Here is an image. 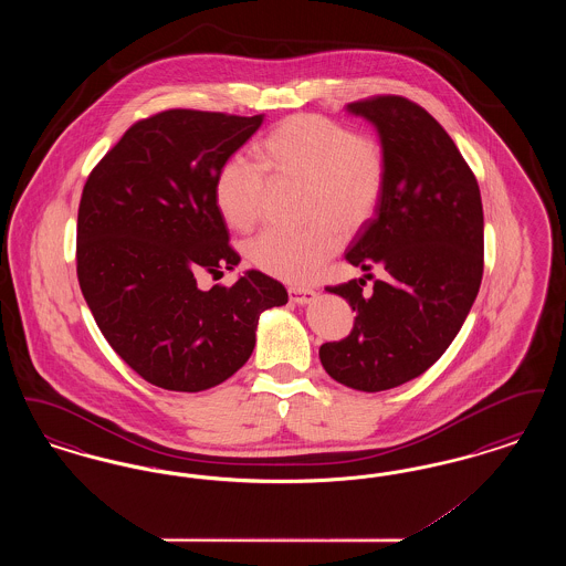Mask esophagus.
I'll return each mask as SVG.
<instances>
[{
    "label": "esophagus",
    "mask_w": 566,
    "mask_h": 566,
    "mask_svg": "<svg viewBox=\"0 0 566 566\" xmlns=\"http://www.w3.org/2000/svg\"><path fill=\"white\" fill-rule=\"evenodd\" d=\"M289 296H291L293 303L307 305V303H312V301L316 298V291H312V289H301V286H291V289H289Z\"/></svg>",
    "instance_id": "34e87169"
}]
</instances>
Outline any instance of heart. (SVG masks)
Listing matches in <instances>:
<instances>
[{
    "label": "heart",
    "instance_id": "b5f03b06",
    "mask_svg": "<svg viewBox=\"0 0 566 566\" xmlns=\"http://www.w3.org/2000/svg\"><path fill=\"white\" fill-rule=\"evenodd\" d=\"M261 163L231 155L214 180L216 208L235 231H250L265 212L270 177L307 185L303 231L270 229L248 245L256 270L286 282H312L342 248V231L356 233L379 208L388 182V155L376 135L318 114L277 123L259 144Z\"/></svg>",
    "mask_w": 566,
    "mask_h": 566
}]
</instances>
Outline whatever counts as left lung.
<instances>
[{
    "mask_svg": "<svg viewBox=\"0 0 566 566\" xmlns=\"http://www.w3.org/2000/svg\"><path fill=\"white\" fill-rule=\"evenodd\" d=\"M376 125L388 155V182L346 261L386 280L326 286L356 312L350 335L321 346L326 374L379 392L422 376L448 350L484 273V210L478 180L431 114L399 95L348 104ZM371 277V273L367 275Z\"/></svg>",
    "mask_w": 566,
    "mask_h": 566,
    "instance_id": "left-lung-1",
    "label": "left lung"
}]
</instances>
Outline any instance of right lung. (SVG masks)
<instances>
[{"instance_id": "obj_1", "label": "right lung", "mask_w": 566, "mask_h": 566, "mask_svg": "<svg viewBox=\"0 0 566 566\" xmlns=\"http://www.w3.org/2000/svg\"><path fill=\"white\" fill-rule=\"evenodd\" d=\"M263 114L165 109L132 125L82 190L76 271L114 352L146 381L176 392L222 384L250 358L259 316L289 301L261 271L233 286H197L240 254L218 212L220 165Z\"/></svg>"}]
</instances>
